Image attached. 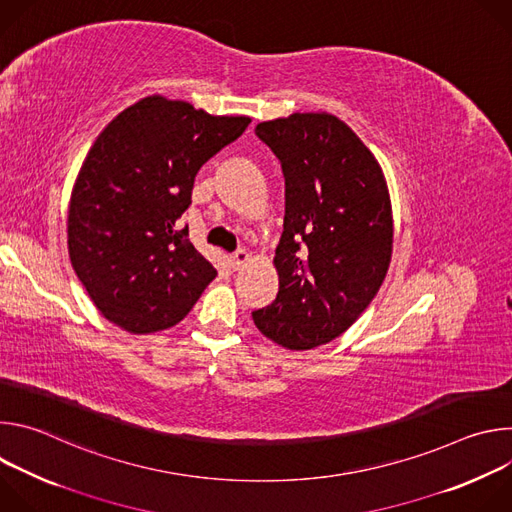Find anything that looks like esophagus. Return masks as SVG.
I'll list each match as a JSON object with an SVG mask.
<instances>
[{
	"instance_id": "1",
	"label": "esophagus",
	"mask_w": 512,
	"mask_h": 512,
	"mask_svg": "<svg viewBox=\"0 0 512 512\" xmlns=\"http://www.w3.org/2000/svg\"><path fill=\"white\" fill-rule=\"evenodd\" d=\"M249 259H251V255L245 251V249H239L237 253H233L231 257H229V261H231V267L237 271V269H243L247 263H249Z\"/></svg>"
}]
</instances>
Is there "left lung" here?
Returning <instances> with one entry per match:
<instances>
[{
    "instance_id": "obj_1",
    "label": "left lung",
    "mask_w": 512,
    "mask_h": 512,
    "mask_svg": "<svg viewBox=\"0 0 512 512\" xmlns=\"http://www.w3.org/2000/svg\"><path fill=\"white\" fill-rule=\"evenodd\" d=\"M255 133L285 176L279 291L253 312L263 336L312 350L344 334L381 289L393 255V206L375 154L336 115L291 113Z\"/></svg>"
}]
</instances>
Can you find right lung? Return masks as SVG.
I'll use <instances>...</instances> for the list:
<instances>
[{
	"instance_id": "obj_1",
	"label": "right lung",
	"mask_w": 512,
	"mask_h": 512,
	"mask_svg": "<svg viewBox=\"0 0 512 512\" xmlns=\"http://www.w3.org/2000/svg\"><path fill=\"white\" fill-rule=\"evenodd\" d=\"M251 123L143 97L97 135L70 192L68 257L97 310L131 334L176 326L216 269L180 216L194 178Z\"/></svg>"
}]
</instances>
